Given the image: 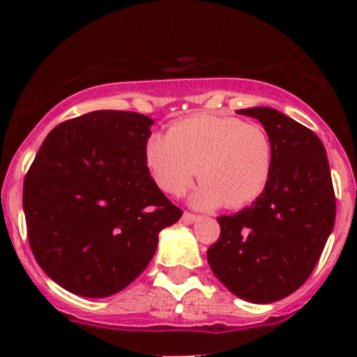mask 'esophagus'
<instances>
[{"instance_id": "esophagus-1", "label": "esophagus", "mask_w": 357, "mask_h": 357, "mask_svg": "<svg viewBox=\"0 0 357 357\" xmlns=\"http://www.w3.org/2000/svg\"><path fill=\"white\" fill-rule=\"evenodd\" d=\"M198 214H193V213H188V211H185L184 214H182V222L184 223H193V222H197L198 220Z\"/></svg>"}]
</instances>
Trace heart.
<instances>
[{
    "label": "heart",
    "mask_w": 357,
    "mask_h": 357,
    "mask_svg": "<svg viewBox=\"0 0 357 357\" xmlns=\"http://www.w3.org/2000/svg\"><path fill=\"white\" fill-rule=\"evenodd\" d=\"M151 178L172 197H181L198 173L193 206L229 209L248 206L266 189L273 169V144L263 127L229 116L200 114L173 123L166 135L144 146Z\"/></svg>",
    "instance_id": "b5f03b06"
}]
</instances>
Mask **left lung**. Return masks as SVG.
<instances>
[{"label":"left lung","mask_w":357,"mask_h":357,"mask_svg":"<svg viewBox=\"0 0 357 357\" xmlns=\"http://www.w3.org/2000/svg\"><path fill=\"white\" fill-rule=\"evenodd\" d=\"M259 119L273 144V169L259 198L220 216V238L207 250L214 275L243 301L270 304L309 279L336 218L326 148L318 135L270 107L241 109Z\"/></svg>","instance_id":"obj_1"}]
</instances>
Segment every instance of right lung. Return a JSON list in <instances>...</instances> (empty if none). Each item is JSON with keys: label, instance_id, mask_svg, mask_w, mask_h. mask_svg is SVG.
<instances>
[{"label": "right lung", "instance_id": "right-lung-1", "mask_svg": "<svg viewBox=\"0 0 357 357\" xmlns=\"http://www.w3.org/2000/svg\"><path fill=\"white\" fill-rule=\"evenodd\" d=\"M151 123L130 110L68 119L24 176L30 248L68 291L109 296L127 288L155 254L160 230L181 220L144 162Z\"/></svg>", "mask_w": 357, "mask_h": 357}]
</instances>
